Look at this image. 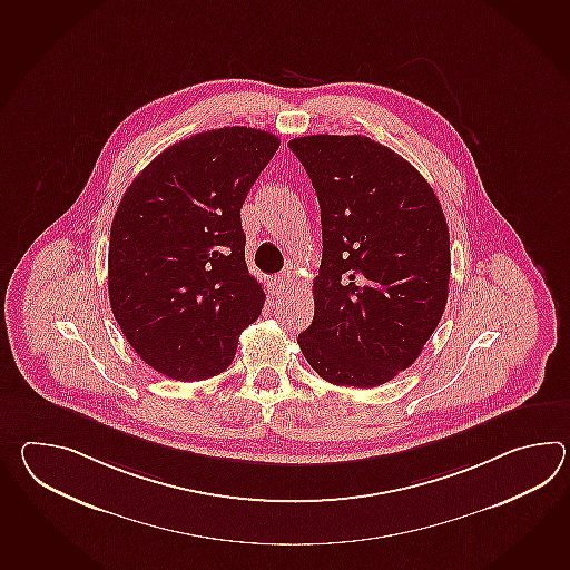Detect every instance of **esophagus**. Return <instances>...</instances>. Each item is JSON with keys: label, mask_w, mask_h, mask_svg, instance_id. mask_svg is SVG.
<instances>
[{"label": "esophagus", "mask_w": 570, "mask_h": 570, "mask_svg": "<svg viewBox=\"0 0 570 570\" xmlns=\"http://www.w3.org/2000/svg\"><path fill=\"white\" fill-rule=\"evenodd\" d=\"M292 274L291 272H282L279 276L274 278V292L276 294H284V292H288V288L292 286Z\"/></svg>", "instance_id": "34e87169"}]
</instances>
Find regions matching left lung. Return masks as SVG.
I'll return each mask as SVG.
<instances>
[{"label":"left lung","mask_w":570,"mask_h":570,"mask_svg":"<svg viewBox=\"0 0 570 570\" xmlns=\"http://www.w3.org/2000/svg\"><path fill=\"white\" fill-rule=\"evenodd\" d=\"M321 206L306 362L337 386L372 389L417 360L448 303L450 233L413 165L362 135L288 142Z\"/></svg>","instance_id":"obj_1"}]
</instances>
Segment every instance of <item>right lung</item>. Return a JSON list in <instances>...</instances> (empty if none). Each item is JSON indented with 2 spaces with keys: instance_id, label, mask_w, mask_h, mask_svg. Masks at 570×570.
I'll use <instances>...</instances> for the list:
<instances>
[{
  "instance_id": "right-lung-1",
  "label": "right lung",
  "mask_w": 570,
  "mask_h": 570,
  "mask_svg": "<svg viewBox=\"0 0 570 570\" xmlns=\"http://www.w3.org/2000/svg\"><path fill=\"white\" fill-rule=\"evenodd\" d=\"M278 147L257 128L206 130L157 155L118 204L110 306L130 347L167 379L225 372L240 331L262 315L240 208Z\"/></svg>"
}]
</instances>
